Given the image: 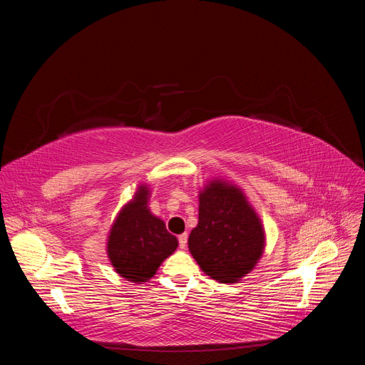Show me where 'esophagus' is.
<instances>
[{
    "label": "esophagus",
    "mask_w": 365,
    "mask_h": 365,
    "mask_svg": "<svg viewBox=\"0 0 365 365\" xmlns=\"http://www.w3.org/2000/svg\"><path fill=\"white\" fill-rule=\"evenodd\" d=\"M187 239H189V235H187V233H182V235L178 236V242H180V248H181V250H185V247H187Z\"/></svg>",
    "instance_id": "obj_1"
}]
</instances>
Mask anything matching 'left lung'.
I'll list each match as a JSON object with an SVG mask.
<instances>
[{
    "label": "left lung",
    "instance_id": "obj_1",
    "mask_svg": "<svg viewBox=\"0 0 365 365\" xmlns=\"http://www.w3.org/2000/svg\"><path fill=\"white\" fill-rule=\"evenodd\" d=\"M264 244L259 217L233 185L215 181L200 195V220L189 236V250L210 277L233 283L248 274Z\"/></svg>",
    "mask_w": 365,
    "mask_h": 365
}]
</instances>
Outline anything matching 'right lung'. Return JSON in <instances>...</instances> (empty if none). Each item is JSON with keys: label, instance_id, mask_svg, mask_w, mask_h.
Masks as SVG:
<instances>
[{"label": "right lung", "instance_id": "obj_1", "mask_svg": "<svg viewBox=\"0 0 365 365\" xmlns=\"http://www.w3.org/2000/svg\"><path fill=\"white\" fill-rule=\"evenodd\" d=\"M178 247L161 219L148 208V190H138L135 200L126 205L111 228L108 256L113 267L129 282H146L157 272L161 262Z\"/></svg>", "mask_w": 365, "mask_h": 365}]
</instances>
